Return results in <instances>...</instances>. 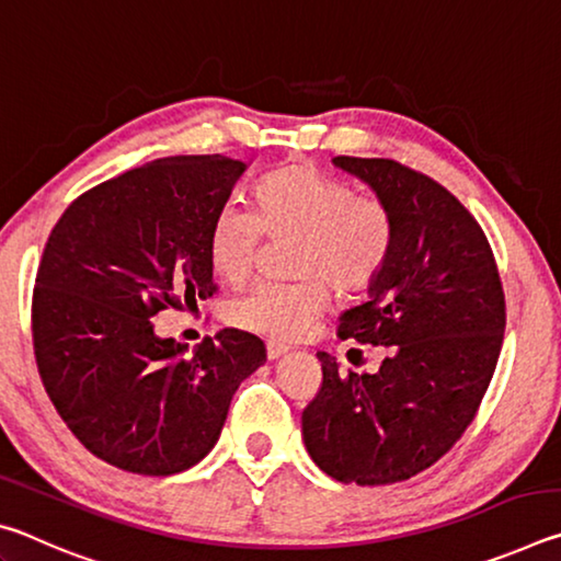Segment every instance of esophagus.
I'll use <instances>...</instances> for the list:
<instances>
[{"mask_svg": "<svg viewBox=\"0 0 561 561\" xmlns=\"http://www.w3.org/2000/svg\"><path fill=\"white\" fill-rule=\"evenodd\" d=\"M289 354V346L287 344H279V341H267V358L270 360H277L282 356Z\"/></svg>", "mask_w": 561, "mask_h": 561, "instance_id": "1", "label": "esophagus"}]
</instances>
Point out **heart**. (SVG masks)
Masks as SVG:
<instances>
[{"instance_id":"b5f03b06","label":"heart","mask_w":561,"mask_h":561,"mask_svg":"<svg viewBox=\"0 0 561 561\" xmlns=\"http://www.w3.org/2000/svg\"><path fill=\"white\" fill-rule=\"evenodd\" d=\"M262 234L294 237L297 282H264L237 299L232 324L270 339H299L324 314L331 283L341 294L366 289L391 252L393 220L371 195L314 165H289L257 185V215L225 205L210 227L213 270L240 284L254 267Z\"/></svg>"}]
</instances>
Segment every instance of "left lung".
<instances>
[{
  "instance_id": "1",
  "label": "left lung",
  "mask_w": 561,
  "mask_h": 561,
  "mask_svg": "<svg viewBox=\"0 0 561 561\" xmlns=\"http://www.w3.org/2000/svg\"><path fill=\"white\" fill-rule=\"evenodd\" d=\"M393 220L368 301L339 336L386 346L376 374H341L319 351L321 388L301 413L307 453L339 482L391 485L440 460L478 413L505 336V291L490 242L433 178L388 158L339 156Z\"/></svg>"
}]
</instances>
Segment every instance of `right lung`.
<instances>
[{"label":"right lung","instance_id":"obj_1","mask_svg":"<svg viewBox=\"0 0 561 561\" xmlns=\"http://www.w3.org/2000/svg\"><path fill=\"white\" fill-rule=\"evenodd\" d=\"M244 170L225 156L153 160L76 197L46 240L32 301L42 383L83 448L121 470L201 462L267 360L240 329L185 356L150 321L215 294L207 240Z\"/></svg>","mask_w":561,"mask_h":561}]
</instances>
